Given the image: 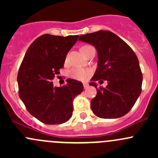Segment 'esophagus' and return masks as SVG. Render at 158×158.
<instances>
[{
	"label": "esophagus",
	"mask_w": 158,
	"mask_h": 158,
	"mask_svg": "<svg viewBox=\"0 0 158 158\" xmlns=\"http://www.w3.org/2000/svg\"><path fill=\"white\" fill-rule=\"evenodd\" d=\"M83 86H84V89H87L89 87V84L86 83V82H85V83H83Z\"/></svg>",
	"instance_id": "obj_1"
}]
</instances>
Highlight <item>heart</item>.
I'll return each instance as SVG.
<instances>
[{
    "mask_svg": "<svg viewBox=\"0 0 158 158\" xmlns=\"http://www.w3.org/2000/svg\"><path fill=\"white\" fill-rule=\"evenodd\" d=\"M86 47H89V46H84L82 47V49ZM91 73H92V71L90 69H82V68H73V69L69 70V76L72 79L79 81H84L88 79Z\"/></svg>",
    "mask_w": 158,
    "mask_h": 158,
    "instance_id": "b5f03b06",
    "label": "heart"
}]
</instances>
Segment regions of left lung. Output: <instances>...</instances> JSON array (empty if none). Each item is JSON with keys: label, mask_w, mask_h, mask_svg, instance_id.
<instances>
[{"label": "left lung", "mask_w": 158, "mask_h": 158, "mask_svg": "<svg viewBox=\"0 0 158 158\" xmlns=\"http://www.w3.org/2000/svg\"><path fill=\"white\" fill-rule=\"evenodd\" d=\"M79 40L95 47L98 54V66L89 83L97 90L91 101L92 111L102 118L122 117L141 95L143 78L138 57L125 41L109 30L82 35ZM102 79L108 85L98 89L95 81L103 82Z\"/></svg>", "instance_id": "left-lung-1"}]
</instances>
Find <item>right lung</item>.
I'll use <instances>...</instances> for the list:
<instances>
[{
	"label": "right lung",
	"mask_w": 158,
	"mask_h": 158,
	"mask_svg": "<svg viewBox=\"0 0 158 158\" xmlns=\"http://www.w3.org/2000/svg\"><path fill=\"white\" fill-rule=\"evenodd\" d=\"M78 35L44 34L27 50L17 75L19 95L28 111L47 125L63 124L73 115V100L83 90L81 82L66 79L65 86H54L52 80L64 66Z\"/></svg>",
	"instance_id": "obj_1"
}]
</instances>
